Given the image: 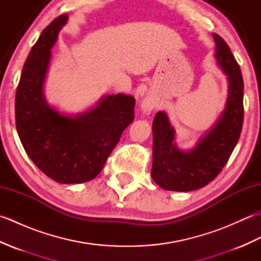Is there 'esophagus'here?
<instances>
[{"instance_id":"34e87169","label":"esophagus","mask_w":261,"mask_h":261,"mask_svg":"<svg viewBox=\"0 0 261 261\" xmlns=\"http://www.w3.org/2000/svg\"><path fill=\"white\" fill-rule=\"evenodd\" d=\"M141 109L143 110V112L149 113L151 110L154 109V104L149 98H146V99H143V102L141 103Z\"/></svg>"}]
</instances>
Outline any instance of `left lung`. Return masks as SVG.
I'll return each instance as SVG.
<instances>
[{"instance_id": "obj_1", "label": "left lung", "mask_w": 261, "mask_h": 261, "mask_svg": "<svg viewBox=\"0 0 261 261\" xmlns=\"http://www.w3.org/2000/svg\"><path fill=\"white\" fill-rule=\"evenodd\" d=\"M215 58L228 76L229 94L225 109L216 123L191 150L174 142L175 130L165 112L152 122L153 147L151 177L166 191L191 192L212 181L228 163L243 124V80L239 65L222 38L213 33Z\"/></svg>"}]
</instances>
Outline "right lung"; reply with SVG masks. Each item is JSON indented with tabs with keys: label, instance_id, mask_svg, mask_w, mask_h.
Listing matches in <instances>:
<instances>
[{
	"label": "right lung",
	"instance_id": "obj_1",
	"mask_svg": "<svg viewBox=\"0 0 261 261\" xmlns=\"http://www.w3.org/2000/svg\"><path fill=\"white\" fill-rule=\"evenodd\" d=\"M67 19V14L55 19L25 60L15 94V124L25 152L43 174L62 184H80L101 173L135 119L136 99L125 94L107 95L95 108L73 116L48 105L43 84L50 49Z\"/></svg>",
	"mask_w": 261,
	"mask_h": 261
}]
</instances>
